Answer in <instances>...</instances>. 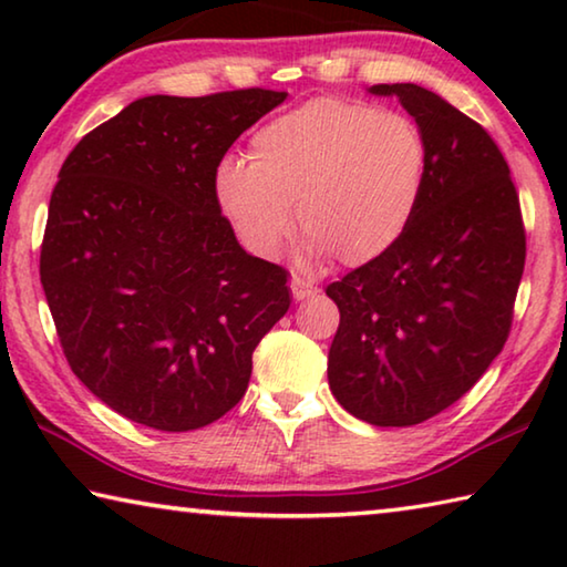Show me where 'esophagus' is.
<instances>
[{
    "label": "esophagus",
    "mask_w": 567,
    "mask_h": 567,
    "mask_svg": "<svg viewBox=\"0 0 567 567\" xmlns=\"http://www.w3.org/2000/svg\"><path fill=\"white\" fill-rule=\"evenodd\" d=\"M290 290H292V295H295V300H310V297L318 295V287H315L312 282L302 280L300 275H292Z\"/></svg>",
    "instance_id": "esophagus-1"
}]
</instances>
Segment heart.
Instances as JSON below:
<instances>
[{"mask_svg": "<svg viewBox=\"0 0 567 567\" xmlns=\"http://www.w3.org/2000/svg\"><path fill=\"white\" fill-rule=\"evenodd\" d=\"M427 177L415 120L352 100H312L255 132L249 162H219V207L260 257H277L297 227L312 255L358 267L395 247Z\"/></svg>", "mask_w": 567, "mask_h": 567, "instance_id": "obj_1", "label": "heart"}]
</instances>
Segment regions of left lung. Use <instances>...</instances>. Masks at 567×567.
<instances>
[{
  "label": "left lung",
  "mask_w": 567,
  "mask_h": 567,
  "mask_svg": "<svg viewBox=\"0 0 567 567\" xmlns=\"http://www.w3.org/2000/svg\"><path fill=\"white\" fill-rule=\"evenodd\" d=\"M370 92L415 117L427 177L405 237L324 290L340 310L328 380L350 415L408 427L457 402L501 354L525 227L511 167L475 120L417 84Z\"/></svg>",
  "instance_id": "1"
}]
</instances>
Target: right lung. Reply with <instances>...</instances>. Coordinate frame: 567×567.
I'll use <instances>...</instances> for the list:
<instances>
[{"label": "right lung", "instance_id": "add662e5", "mask_svg": "<svg viewBox=\"0 0 567 567\" xmlns=\"http://www.w3.org/2000/svg\"><path fill=\"white\" fill-rule=\"evenodd\" d=\"M287 92L152 94L84 134L60 169L40 277L64 358L140 425L187 433L243 400L290 307L287 272L239 247L215 175Z\"/></svg>", "mask_w": 567, "mask_h": 567}]
</instances>
